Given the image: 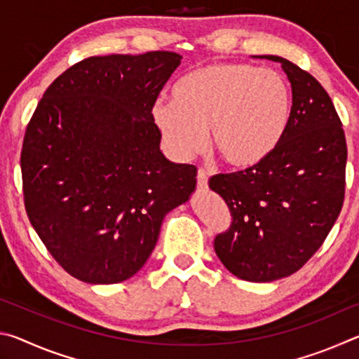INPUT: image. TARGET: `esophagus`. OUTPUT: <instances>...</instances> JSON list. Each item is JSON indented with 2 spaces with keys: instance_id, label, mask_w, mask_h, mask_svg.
I'll return each instance as SVG.
<instances>
[{
  "instance_id": "34e87169",
  "label": "esophagus",
  "mask_w": 359,
  "mask_h": 359,
  "mask_svg": "<svg viewBox=\"0 0 359 359\" xmlns=\"http://www.w3.org/2000/svg\"><path fill=\"white\" fill-rule=\"evenodd\" d=\"M198 188L199 190H208V175H205L204 171H198Z\"/></svg>"
}]
</instances>
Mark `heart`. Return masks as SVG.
<instances>
[{
	"instance_id": "b5f03b06",
	"label": "heart",
	"mask_w": 359,
	"mask_h": 359,
	"mask_svg": "<svg viewBox=\"0 0 359 359\" xmlns=\"http://www.w3.org/2000/svg\"><path fill=\"white\" fill-rule=\"evenodd\" d=\"M293 93L280 72L248 63H214L174 83L172 98L151 106V120L168 150L180 160L208 142L231 169L257 168L283 141Z\"/></svg>"
}]
</instances>
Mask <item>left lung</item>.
Wrapping results in <instances>:
<instances>
[{"instance_id":"1","label":"left lung","mask_w":359,"mask_h":359,"mask_svg":"<svg viewBox=\"0 0 359 359\" xmlns=\"http://www.w3.org/2000/svg\"><path fill=\"white\" fill-rule=\"evenodd\" d=\"M253 58L282 65L293 114L283 141L263 165L209 180L233 217L214 248L233 276L272 282L299 271L336 223L344 203L347 144L317 79L282 57Z\"/></svg>"}]
</instances>
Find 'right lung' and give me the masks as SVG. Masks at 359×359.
<instances>
[{"mask_svg": "<svg viewBox=\"0 0 359 359\" xmlns=\"http://www.w3.org/2000/svg\"><path fill=\"white\" fill-rule=\"evenodd\" d=\"M182 57H90L46 90L22 149L28 218L72 277L93 285L141 271L163 220L196 190V168L160 150L151 106Z\"/></svg>", "mask_w": 359, "mask_h": 359, "instance_id": "obj_1", "label": "right lung"}]
</instances>
